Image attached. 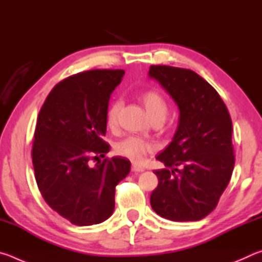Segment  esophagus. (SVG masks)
<instances>
[{
  "label": "esophagus",
  "instance_id": "34e87169",
  "mask_svg": "<svg viewBox=\"0 0 262 262\" xmlns=\"http://www.w3.org/2000/svg\"><path fill=\"white\" fill-rule=\"evenodd\" d=\"M132 171H133V172H143L144 168L139 166V165H133V166H132Z\"/></svg>",
  "mask_w": 262,
  "mask_h": 262
}]
</instances>
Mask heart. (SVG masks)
<instances>
[{
  "mask_svg": "<svg viewBox=\"0 0 262 262\" xmlns=\"http://www.w3.org/2000/svg\"><path fill=\"white\" fill-rule=\"evenodd\" d=\"M140 101L147 110L151 120H163L166 118L168 107L166 100L156 90H147L140 95ZM121 107L120 100L111 101L106 108V125L111 129L118 126V115ZM155 144L137 136H128L118 142L115 145V152L119 156L128 158L134 163H141L148 154L154 152Z\"/></svg>",
  "mask_w": 262,
  "mask_h": 262,
  "instance_id": "obj_1",
  "label": "heart"
}]
</instances>
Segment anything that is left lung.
Here are the masks:
<instances>
[{"instance_id": "1", "label": "left lung", "mask_w": 262, "mask_h": 262, "mask_svg": "<svg viewBox=\"0 0 262 262\" xmlns=\"http://www.w3.org/2000/svg\"><path fill=\"white\" fill-rule=\"evenodd\" d=\"M180 111L173 140L156 157L166 168L155 171L158 186L150 205L174 222L200 221L215 209L234 166L232 121L214 88L193 70L150 66Z\"/></svg>"}]
</instances>
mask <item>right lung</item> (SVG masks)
Returning <instances> with one entry per match:
<instances>
[{"label":"right lung","mask_w":262,"mask_h":262,"mask_svg":"<svg viewBox=\"0 0 262 262\" xmlns=\"http://www.w3.org/2000/svg\"><path fill=\"white\" fill-rule=\"evenodd\" d=\"M125 72L95 69L52 89L38 114L32 144L34 177L43 200L79 227L101 223L114 210L115 186L130 171L126 158H107L106 108ZM104 157L95 167L90 162Z\"/></svg>","instance_id":"right-lung-1"}]
</instances>
